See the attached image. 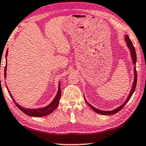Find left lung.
Here are the masks:
<instances>
[{
    "mask_svg": "<svg viewBox=\"0 0 146 146\" xmlns=\"http://www.w3.org/2000/svg\"><path fill=\"white\" fill-rule=\"evenodd\" d=\"M125 40H126L127 43V46L129 48V49L131 52V55H132V58L133 60V64H135V66H134V73H135V75H134V81L133 83V86L132 88V90H131L129 94V95H128V98L127 99L126 101L124 102L123 104L122 105H121L120 106L117 108L116 109L114 110L113 111H102V110H99L98 109H97V108L93 107L92 105H90V104H88V102L85 100V102H87V103L88 104V106L92 108V109L96 112L97 113H99V114H101V115H113V114H115L117 113L118 112H119V111L121 110H122V108H123L125 104H126L128 101H129L130 99L131 98V97H132V94L133 93L134 91H135V87H136V85H137V71H136V67H135V65H136V61H137V56H136V52H135V48H134L133 45L132 44V41L130 40V39L129 38V36L128 35H126L125 36Z\"/></svg>",
    "mask_w": 146,
    "mask_h": 146,
    "instance_id": "1",
    "label": "left lung"
}]
</instances>
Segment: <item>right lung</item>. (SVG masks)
<instances>
[{
    "label": "right lung",
    "instance_id": "right-lung-1",
    "mask_svg": "<svg viewBox=\"0 0 146 146\" xmlns=\"http://www.w3.org/2000/svg\"><path fill=\"white\" fill-rule=\"evenodd\" d=\"M7 52L8 50H7L6 54H5V57H7ZM6 60V64H5V69H4V77L6 78V69H7V58L5 59ZM8 90V88H7ZM61 88H60V84H59V88H58V94L56 96L55 99L53 100V101L51 102V103L47 106L46 107H44L43 108H38V109H25L24 108H22L21 106L17 104V102L14 101V99L13 98L12 96L11 95L9 90H8V92L10 96L11 97V98L13 99V102L15 103L16 105V106L18 107L19 109L21 110L22 112H23L26 115H27L28 116H34V117H42V116H44L49 115L52 111L56 109V108L58 107V106L59 104V100L61 99Z\"/></svg>",
    "mask_w": 146,
    "mask_h": 146
}]
</instances>
